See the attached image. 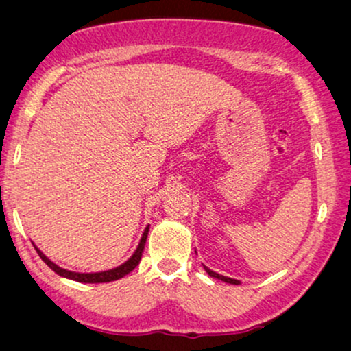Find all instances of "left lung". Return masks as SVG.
Wrapping results in <instances>:
<instances>
[{
	"label": "left lung",
	"mask_w": 351,
	"mask_h": 351,
	"mask_svg": "<svg viewBox=\"0 0 351 351\" xmlns=\"http://www.w3.org/2000/svg\"><path fill=\"white\" fill-rule=\"evenodd\" d=\"M203 268H205V271L206 274H208L210 276H213V278H218V280H221V281H224V283H231V285H239L241 281L239 280H234V278H229V276H223V275H219V274H216V271H213V270H210L208 267H205L203 265Z\"/></svg>",
	"instance_id": "1"
}]
</instances>
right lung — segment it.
I'll list each match as a JSON object with an SVG mask.
<instances>
[{"mask_svg":"<svg viewBox=\"0 0 351 351\" xmlns=\"http://www.w3.org/2000/svg\"><path fill=\"white\" fill-rule=\"evenodd\" d=\"M148 231H149V226H146L145 232H143V236H141V239H140V244H138L136 250H135V252H133V255L128 258L127 262H123L122 265L112 268V270L96 271V274H77V271L66 270V268L58 267V265H56V263L51 262L50 258L45 257V255H43L37 247H36V250H37V254L40 255L42 261L45 262L47 265H49L51 270L55 271L56 275L64 276V278H70V280H75V281H80V283H109V281H115V280L123 278V276L128 275L130 271L135 270V267L141 261L143 250H145V244H146V237H148Z\"/></svg>","mask_w":351,"mask_h":351,"instance_id":"1","label":"right lung"}]
</instances>
